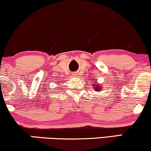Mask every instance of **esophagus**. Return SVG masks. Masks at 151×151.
<instances>
[{
  "mask_svg": "<svg viewBox=\"0 0 151 151\" xmlns=\"http://www.w3.org/2000/svg\"><path fill=\"white\" fill-rule=\"evenodd\" d=\"M74 74V75H76V74Z\"/></svg>",
  "mask_w": 151,
  "mask_h": 151,
  "instance_id": "esophagus-1",
  "label": "esophagus"
}]
</instances>
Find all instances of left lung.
<instances>
[{
  "instance_id": "obj_1",
  "label": "left lung",
  "mask_w": 151,
  "mask_h": 151,
  "mask_svg": "<svg viewBox=\"0 0 151 151\" xmlns=\"http://www.w3.org/2000/svg\"><path fill=\"white\" fill-rule=\"evenodd\" d=\"M93 85H96V87H95V89H96L97 91H101V86H100L99 84H93Z\"/></svg>"
}]
</instances>
